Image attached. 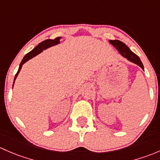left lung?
Here are the masks:
<instances>
[{
  "mask_svg": "<svg viewBox=\"0 0 160 160\" xmlns=\"http://www.w3.org/2000/svg\"><path fill=\"white\" fill-rule=\"evenodd\" d=\"M109 42L110 44H112V45L116 48L117 50H118V52H119L123 57L126 58L127 59V60H129V62L139 65L142 70H144V67H143V65L142 63L140 58H139L136 54L133 53L126 44L120 42V41L118 40H109Z\"/></svg>",
  "mask_w": 160,
  "mask_h": 160,
  "instance_id": "1",
  "label": "left lung"
}]
</instances>
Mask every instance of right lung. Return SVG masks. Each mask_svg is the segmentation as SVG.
<instances>
[{
    "instance_id": "right-lung-1",
    "label": "right lung",
    "mask_w": 160,
    "mask_h": 160,
    "mask_svg": "<svg viewBox=\"0 0 160 160\" xmlns=\"http://www.w3.org/2000/svg\"><path fill=\"white\" fill-rule=\"evenodd\" d=\"M61 38H62L61 37H58V38H56L54 39V40H52V39H47V40L44 41V42H41L40 44H38V45L36 46V47L34 48L33 49L32 51H31L30 52H28L27 55H25V56L24 57V58H23L22 61H21V64H20L18 71L17 74L15 75V77H14V83H13V86H14V81H15L16 78H17V76H18V75L19 74V72H20V71H21L22 65H24V64L26 62H28L29 59L32 58H34V57H35L36 55H38V54H40L41 52H43V50H44V49H47V48H48L52 47V46L56 45V44L60 43V39Z\"/></svg>"
}]
</instances>
